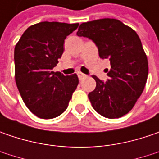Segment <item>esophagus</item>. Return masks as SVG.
I'll return each instance as SVG.
<instances>
[{"mask_svg":"<svg viewBox=\"0 0 159 159\" xmlns=\"http://www.w3.org/2000/svg\"><path fill=\"white\" fill-rule=\"evenodd\" d=\"M77 74H78V77H79V79L80 80H82L84 77H86V75L82 73V72H80V71H79V72H77Z\"/></svg>","mask_w":159,"mask_h":159,"instance_id":"esophagus-1","label":"esophagus"}]
</instances>
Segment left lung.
Segmentation results:
<instances>
[{"mask_svg":"<svg viewBox=\"0 0 159 159\" xmlns=\"http://www.w3.org/2000/svg\"><path fill=\"white\" fill-rule=\"evenodd\" d=\"M78 36L96 44L102 59L109 58V80L96 82L89 94L93 108L108 119H119L129 112L143 91L148 78V59L141 40L131 27L115 18H102L82 23Z\"/></svg>","mask_w":159,"mask_h":159,"instance_id":"8db88e82","label":"left lung"}]
</instances>
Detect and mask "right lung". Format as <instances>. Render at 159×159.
I'll return each instance as SVG.
<instances>
[{
    "mask_svg": "<svg viewBox=\"0 0 159 159\" xmlns=\"http://www.w3.org/2000/svg\"><path fill=\"white\" fill-rule=\"evenodd\" d=\"M79 24L40 22L28 27L16 44L15 80L28 109L40 119L56 118L68 107L79 84L76 73L52 71L64 43Z\"/></svg>",
    "mask_w": 159,
    "mask_h": 159,
    "instance_id": "add662e5",
    "label": "right lung"
}]
</instances>
